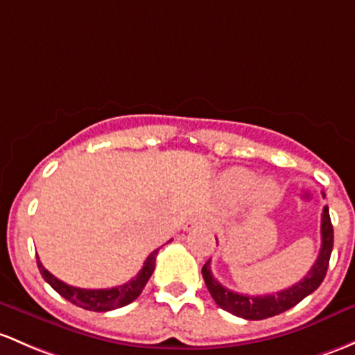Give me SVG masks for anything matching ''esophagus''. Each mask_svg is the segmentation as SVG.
<instances>
[{"mask_svg":"<svg viewBox=\"0 0 355 355\" xmlns=\"http://www.w3.org/2000/svg\"><path fill=\"white\" fill-rule=\"evenodd\" d=\"M209 218L207 216H202V214H199V216H196V218H192L190 219V221L187 223V225H185V230L187 231H190V230H196V227H202V226H209Z\"/></svg>","mask_w":355,"mask_h":355,"instance_id":"1","label":"esophagus"}]
</instances>
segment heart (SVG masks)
<instances>
[{"label": "heart", "instance_id": "b5f03b06", "mask_svg": "<svg viewBox=\"0 0 355 355\" xmlns=\"http://www.w3.org/2000/svg\"><path fill=\"white\" fill-rule=\"evenodd\" d=\"M257 175L246 168H233L223 177V187L234 197H245L252 192L253 206L260 211L270 209L279 199V187L275 182L262 180L257 184Z\"/></svg>", "mask_w": 355, "mask_h": 355}]
</instances>
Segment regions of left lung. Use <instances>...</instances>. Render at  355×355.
Instances as JSON below:
<instances>
[{
    "instance_id": "left-lung-1",
    "label": "left lung",
    "mask_w": 355,
    "mask_h": 355,
    "mask_svg": "<svg viewBox=\"0 0 355 355\" xmlns=\"http://www.w3.org/2000/svg\"><path fill=\"white\" fill-rule=\"evenodd\" d=\"M320 231H322V248H320L318 259L309 268L308 274L294 286L279 291V293L266 294V296H248V294H240L226 289L214 279L211 272V260H207L202 267V277L206 281L212 300L225 311L233 313L234 316H240L245 320H266L296 306L306 296H309L313 291L318 289L327 275L331 248H334V226H331L330 212H328L327 206L323 207L322 230Z\"/></svg>"
}]
</instances>
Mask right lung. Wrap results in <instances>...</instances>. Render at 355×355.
<instances>
[{
    "label": "right lung",
    "mask_w": 355,
    "mask_h": 355,
    "mask_svg": "<svg viewBox=\"0 0 355 355\" xmlns=\"http://www.w3.org/2000/svg\"><path fill=\"white\" fill-rule=\"evenodd\" d=\"M158 250L149 253L146 262H144L143 268L137 272L136 277H132L129 282H125V284L110 287V289H81V287L68 286L66 282L54 277V275L40 263L39 257H37V266H39V270L40 274H42L44 281H46L55 293H59L64 300H68L69 303L80 306V308L83 309H89V311H110V309H117L132 303V301L143 293L144 286H146L153 270H155Z\"/></svg>",
    "instance_id": "1"
}]
</instances>
